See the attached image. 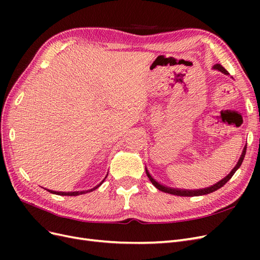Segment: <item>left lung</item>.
Wrapping results in <instances>:
<instances>
[{
  "instance_id": "left-lung-1",
  "label": "left lung",
  "mask_w": 260,
  "mask_h": 260,
  "mask_svg": "<svg viewBox=\"0 0 260 260\" xmlns=\"http://www.w3.org/2000/svg\"><path fill=\"white\" fill-rule=\"evenodd\" d=\"M214 69L219 70V72L223 73L224 75H229V73H228L226 70H225L221 65H220V64H216V65L214 66ZM245 153H246V145H245V147H244V149H243L242 155H241V157H240V159H239L238 164L235 165V167L231 170V172H230L229 175H228L225 178H223L222 180H220L219 182H217L216 184L211 185V186H209V187H206V188H200V190H181V188H174V187H169V186H166V185H162V184L157 182V181H156L151 175H149V172L147 171L146 168H145V171H146V175H147L148 179L151 180V182L153 183V185H154L156 188H158V190L161 191V192L169 193V194H174V195H177V196H200V195H205V194H209V193L215 192V191L218 190V188L222 187V186L228 182V181H229V180L232 178V176L235 174V171H237V170L240 168L241 165H242L244 157H245Z\"/></svg>"
}]
</instances>
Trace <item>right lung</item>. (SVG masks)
Instances as JSON below:
<instances>
[{
	"label": "right lung",
	"mask_w": 260,
	"mask_h": 260,
	"mask_svg": "<svg viewBox=\"0 0 260 260\" xmlns=\"http://www.w3.org/2000/svg\"><path fill=\"white\" fill-rule=\"evenodd\" d=\"M107 177V176H106ZM106 177H105V179H106ZM104 179V180H105ZM104 180L102 181V182L100 183V184H98L95 187H93V188H91V190H88V191H81V192H56V191H51V190H48L49 192H51V193H53V194H57V195H68V196H77V195H80V194H84V193H88V192H91V191H93V190H95V188H98L102 183L104 182Z\"/></svg>",
	"instance_id": "1"
}]
</instances>
